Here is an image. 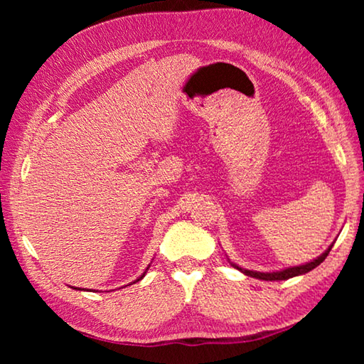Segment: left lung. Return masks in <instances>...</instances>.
Instances as JSON below:
<instances>
[{"mask_svg":"<svg viewBox=\"0 0 364 364\" xmlns=\"http://www.w3.org/2000/svg\"><path fill=\"white\" fill-rule=\"evenodd\" d=\"M332 245H329V249L324 252V254L319 255L315 260L310 262V263H305V264H299V267H292V268H286V269H281V271H273V273H262V271H250V269H244L241 267H237V264L231 263L234 268H237L241 273L252 276V278H257V279H263V281H284L289 278H294V276H300V274H305L308 271H311L313 268H316L318 264H321L324 262V258L328 257V254L331 252Z\"/></svg>","mask_w":364,"mask_h":364,"instance_id":"left-lung-1","label":"left lung"}]
</instances>
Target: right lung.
I'll use <instances>...</instances> for the list:
<instances>
[{"label":"right lung","mask_w":364,"mask_h":364,"mask_svg":"<svg viewBox=\"0 0 364 364\" xmlns=\"http://www.w3.org/2000/svg\"><path fill=\"white\" fill-rule=\"evenodd\" d=\"M147 268H149V267H147ZM147 268H146V271H147ZM146 271H144V273H143V274H141V276H139V278H138L136 281H134V282H138V281H141V279H143V278H144V274H146ZM75 289H77V287H75ZM78 291H83V289H78Z\"/></svg>","instance_id":"obj_1"}]
</instances>
